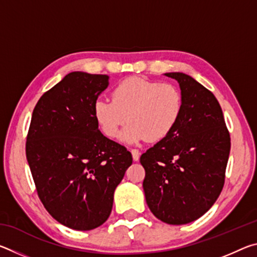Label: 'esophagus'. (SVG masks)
<instances>
[{"instance_id":"34e87169","label":"esophagus","mask_w":257,"mask_h":257,"mask_svg":"<svg viewBox=\"0 0 257 257\" xmlns=\"http://www.w3.org/2000/svg\"><path fill=\"white\" fill-rule=\"evenodd\" d=\"M130 152H132L133 160H134V161H138V160H139V156H141V152H139V151L136 150V149H134V150H132Z\"/></svg>"}]
</instances>
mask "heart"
Segmentation results:
<instances>
[{
	"mask_svg": "<svg viewBox=\"0 0 257 257\" xmlns=\"http://www.w3.org/2000/svg\"><path fill=\"white\" fill-rule=\"evenodd\" d=\"M111 99L98 98L95 102V119L111 138L118 136L128 120L130 123L121 139L130 144L165 138L176 127L182 111V96L177 86L144 78L119 82L112 90Z\"/></svg>",
	"mask_w": 257,
	"mask_h": 257,
	"instance_id": "b5f03b06",
	"label": "heart"
}]
</instances>
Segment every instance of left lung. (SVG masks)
Segmentation results:
<instances>
[{"instance_id":"left-lung-1","label":"left lung","mask_w":257,"mask_h":257,"mask_svg":"<svg viewBox=\"0 0 257 257\" xmlns=\"http://www.w3.org/2000/svg\"><path fill=\"white\" fill-rule=\"evenodd\" d=\"M179 84L182 111L167 137L141 156L146 203L159 220L187 224L205 214L224 185L230 135L210 90L186 73L167 72Z\"/></svg>"}]
</instances>
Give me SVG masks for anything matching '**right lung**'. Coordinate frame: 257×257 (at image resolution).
I'll use <instances>...</instances> for the list:
<instances>
[{
  "instance_id": "obj_1",
  "label": "right lung",
  "mask_w": 257,
  "mask_h": 257,
  "mask_svg": "<svg viewBox=\"0 0 257 257\" xmlns=\"http://www.w3.org/2000/svg\"><path fill=\"white\" fill-rule=\"evenodd\" d=\"M108 76L68 73L34 108L26 155L43 205L61 224L86 231L110 216L133 156L99 132L94 104Z\"/></svg>"
}]
</instances>
